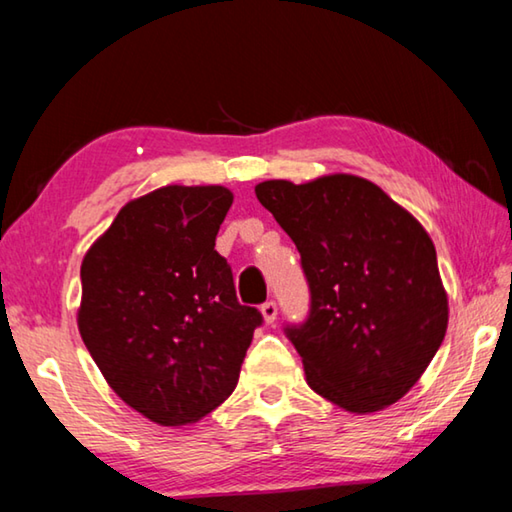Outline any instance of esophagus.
Masks as SVG:
<instances>
[{
  "instance_id": "esophagus-1",
  "label": "esophagus",
  "mask_w": 512,
  "mask_h": 512,
  "mask_svg": "<svg viewBox=\"0 0 512 512\" xmlns=\"http://www.w3.org/2000/svg\"><path fill=\"white\" fill-rule=\"evenodd\" d=\"M262 316L268 325H273L277 320V302L275 300H266L262 305Z\"/></svg>"
}]
</instances>
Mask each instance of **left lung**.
<instances>
[{
	"instance_id": "obj_1",
	"label": "left lung",
	"mask_w": 512,
	"mask_h": 512,
	"mask_svg": "<svg viewBox=\"0 0 512 512\" xmlns=\"http://www.w3.org/2000/svg\"><path fill=\"white\" fill-rule=\"evenodd\" d=\"M255 194L293 239L309 284L305 323L287 325L307 384L350 413L411 391L447 332V293L427 230L366 178L334 173Z\"/></svg>"
}]
</instances>
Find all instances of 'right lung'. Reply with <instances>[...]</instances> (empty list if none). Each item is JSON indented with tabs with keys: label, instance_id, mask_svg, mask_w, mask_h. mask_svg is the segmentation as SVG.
<instances>
[{
	"label": "right lung",
	"instance_id": "right-lung-1",
	"mask_svg": "<svg viewBox=\"0 0 512 512\" xmlns=\"http://www.w3.org/2000/svg\"><path fill=\"white\" fill-rule=\"evenodd\" d=\"M230 205L221 185L160 187L121 207L83 257L85 348L112 391L162 427L201 420L235 391L264 323L214 250Z\"/></svg>",
	"mask_w": 512,
	"mask_h": 512
}]
</instances>
